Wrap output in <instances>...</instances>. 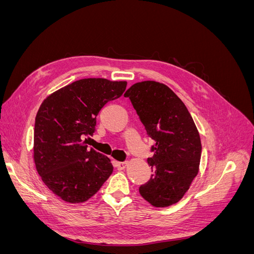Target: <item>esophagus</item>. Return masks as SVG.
Listing matches in <instances>:
<instances>
[{
    "instance_id": "1",
    "label": "esophagus",
    "mask_w": 254,
    "mask_h": 254,
    "mask_svg": "<svg viewBox=\"0 0 254 254\" xmlns=\"http://www.w3.org/2000/svg\"><path fill=\"white\" fill-rule=\"evenodd\" d=\"M115 166L118 167V170H124V168L127 166V162H115Z\"/></svg>"
}]
</instances>
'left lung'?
I'll return each instance as SVG.
<instances>
[{"instance_id":"obj_1","label":"left lung","mask_w":254,"mask_h":254,"mask_svg":"<svg viewBox=\"0 0 254 254\" xmlns=\"http://www.w3.org/2000/svg\"><path fill=\"white\" fill-rule=\"evenodd\" d=\"M124 96L131 101L146 132L155 141L153 156L147 159L152 175L140 187V194L153 206L175 204L199 172L202 147L193 118L164 83L136 82Z\"/></svg>"}]
</instances>
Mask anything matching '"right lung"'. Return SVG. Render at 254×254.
Wrapping results in <instances>:
<instances>
[{"mask_svg": "<svg viewBox=\"0 0 254 254\" xmlns=\"http://www.w3.org/2000/svg\"><path fill=\"white\" fill-rule=\"evenodd\" d=\"M126 86L127 81L83 78L42 102L35 121L34 161L45 186L64 201H87L112 174L110 159L89 149L82 139L93 134L98 112Z\"/></svg>", "mask_w": 254, "mask_h": 254, "instance_id": "1", "label": "right lung"}]
</instances>
